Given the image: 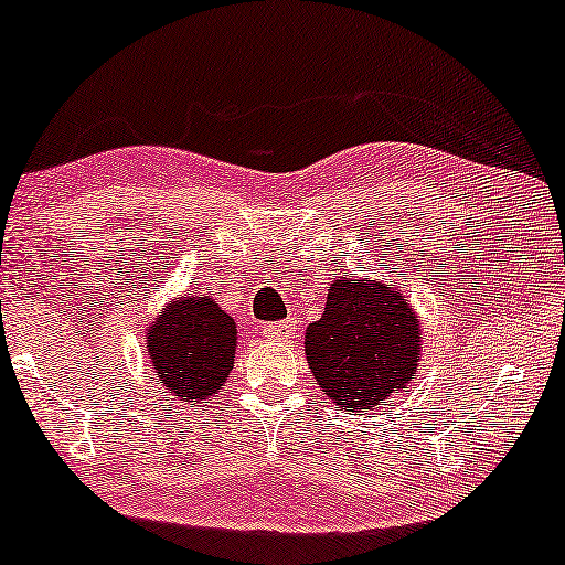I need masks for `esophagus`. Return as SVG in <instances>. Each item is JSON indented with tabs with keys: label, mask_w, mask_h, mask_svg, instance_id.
I'll list each match as a JSON object with an SVG mask.
<instances>
[{
	"label": "esophagus",
	"mask_w": 565,
	"mask_h": 565,
	"mask_svg": "<svg viewBox=\"0 0 565 565\" xmlns=\"http://www.w3.org/2000/svg\"><path fill=\"white\" fill-rule=\"evenodd\" d=\"M262 334H265L269 342H288L296 334V323L292 321H275V323H265L262 327Z\"/></svg>",
	"instance_id": "esophagus-1"
}]
</instances>
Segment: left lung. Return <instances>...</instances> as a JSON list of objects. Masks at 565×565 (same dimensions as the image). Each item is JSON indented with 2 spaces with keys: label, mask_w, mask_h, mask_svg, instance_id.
<instances>
[{
  "label": "left lung",
  "mask_w": 565,
  "mask_h": 565,
  "mask_svg": "<svg viewBox=\"0 0 565 565\" xmlns=\"http://www.w3.org/2000/svg\"><path fill=\"white\" fill-rule=\"evenodd\" d=\"M419 316L398 288L375 280H334L321 319L306 329L308 367L344 412L385 406L416 375Z\"/></svg>",
  "instance_id": "1"
}]
</instances>
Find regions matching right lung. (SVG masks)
I'll list each match as a JSON object with an SVG mask.
<instances>
[{
    "instance_id": "add662e5",
    "label": "right lung",
    "mask_w": 565,
    "mask_h": 565,
    "mask_svg": "<svg viewBox=\"0 0 565 565\" xmlns=\"http://www.w3.org/2000/svg\"><path fill=\"white\" fill-rule=\"evenodd\" d=\"M151 367L167 396L180 404H207L228 381L236 354V321L211 296L169 300L146 331Z\"/></svg>"
}]
</instances>
